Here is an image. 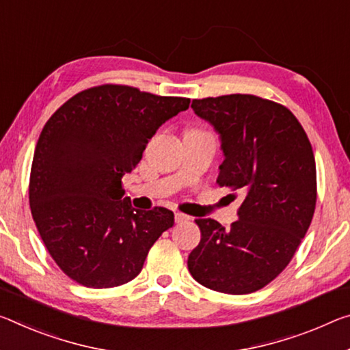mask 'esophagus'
Returning <instances> with one entry per match:
<instances>
[{
	"label": "esophagus",
	"mask_w": 350,
	"mask_h": 350,
	"mask_svg": "<svg viewBox=\"0 0 350 350\" xmlns=\"http://www.w3.org/2000/svg\"><path fill=\"white\" fill-rule=\"evenodd\" d=\"M174 219H176V223H184V221H188V219H190V216L185 215V213L176 212V213H174Z\"/></svg>",
	"instance_id": "esophagus-1"
}]
</instances>
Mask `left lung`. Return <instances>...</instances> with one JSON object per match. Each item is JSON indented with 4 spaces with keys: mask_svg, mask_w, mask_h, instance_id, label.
<instances>
[{
    "mask_svg": "<svg viewBox=\"0 0 350 350\" xmlns=\"http://www.w3.org/2000/svg\"><path fill=\"white\" fill-rule=\"evenodd\" d=\"M195 113L221 137L216 184L241 193L229 229L198 218L201 241L188 255L193 279L213 291L249 295L273 282L307 234L316 207V163L290 109L255 95L193 99Z\"/></svg>",
    "mask_w": 350,
    "mask_h": 350,
    "instance_id": "8db88e82",
    "label": "left lung"
}]
</instances>
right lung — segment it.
<instances>
[{
  "instance_id": "right-lung-1",
  "label": "right lung",
  "mask_w": 350,
  "mask_h": 350,
  "mask_svg": "<svg viewBox=\"0 0 350 350\" xmlns=\"http://www.w3.org/2000/svg\"><path fill=\"white\" fill-rule=\"evenodd\" d=\"M188 105L190 98L104 84L76 93L43 126L31 166V213L49 255L79 285L132 280L173 227L168 208L132 207L121 179L155 131Z\"/></svg>"
}]
</instances>
